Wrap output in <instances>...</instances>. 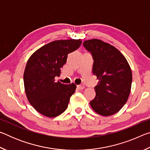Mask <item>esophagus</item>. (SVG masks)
Instances as JSON below:
<instances>
[{
	"label": "esophagus",
	"instance_id": "esophagus-1",
	"mask_svg": "<svg viewBox=\"0 0 150 150\" xmlns=\"http://www.w3.org/2000/svg\"><path fill=\"white\" fill-rule=\"evenodd\" d=\"M77 87L78 89H79V90H83V88H85V86L83 85H77Z\"/></svg>",
	"mask_w": 150,
	"mask_h": 150
}]
</instances>
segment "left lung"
<instances>
[{"instance_id": "obj_1", "label": "left lung", "mask_w": 150, "mask_h": 150, "mask_svg": "<svg viewBox=\"0 0 150 150\" xmlns=\"http://www.w3.org/2000/svg\"><path fill=\"white\" fill-rule=\"evenodd\" d=\"M83 46L92 55L93 73L98 79L96 96L90 105L100 115H112L123 107L130 95L132 81L130 65L120 51L102 40H86Z\"/></svg>"}]
</instances>
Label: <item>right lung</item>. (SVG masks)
<instances>
[{"instance_id": "add662e5", "label": "right lung", "mask_w": 150, "mask_h": 150, "mask_svg": "<svg viewBox=\"0 0 150 150\" xmlns=\"http://www.w3.org/2000/svg\"><path fill=\"white\" fill-rule=\"evenodd\" d=\"M81 43L80 39L52 42L35 51L28 61L24 73L25 92L31 105L42 115L55 117L67 109L76 85L56 82L55 77L60 75L68 54Z\"/></svg>"}]
</instances>
